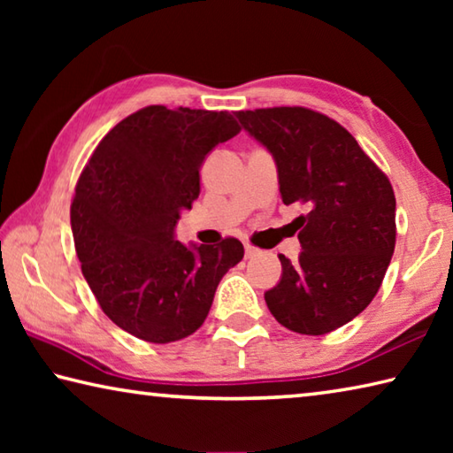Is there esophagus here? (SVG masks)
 I'll return each instance as SVG.
<instances>
[{
    "mask_svg": "<svg viewBox=\"0 0 453 453\" xmlns=\"http://www.w3.org/2000/svg\"><path fill=\"white\" fill-rule=\"evenodd\" d=\"M259 254V250L254 248V245L245 243V257H256Z\"/></svg>",
    "mask_w": 453,
    "mask_h": 453,
    "instance_id": "esophagus-1",
    "label": "esophagus"
}]
</instances>
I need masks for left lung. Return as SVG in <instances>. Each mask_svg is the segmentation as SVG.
Listing matches in <instances>:
<instances>
[{
  "label": "left lung",
  "instance_id": "1",
  "mask_svg": "<svg viewBox=\"0 0 453 453\" xmlns=\"http://www.w3.org/2000/svg\"><path fill=\"white\" fill-rule=\"evenodd\" d=\"M272 153L281 202L305 203L296 218L302 251L280 254L281 278L264 297L291 332L321 335L359 316L383 281L395 248L392 183L337 121L305 107L235 111Z\"/></svg>",
  "mask_w": 453,
  "mask_h": 453
}]
</instances>
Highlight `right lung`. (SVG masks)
<instances>
[{"label": "right lung", "instance_id": "obj_1", "mask_svg": "<svg viewBox=\"0 0 453 453\" xmlns=\"http://www.w3.org/2000/svg\"><path fill=\"white\" fill-rule=\"evenodd\" d=\"M237 134L227 111L150 105L121 119L83 167L72 203L75 251L97 303L124 332L151 343L191 335L242 262L235 237L175 240L205 157Z\"/></svg>", "mask_w": 453, "mask_h": 453}]
</instances>
